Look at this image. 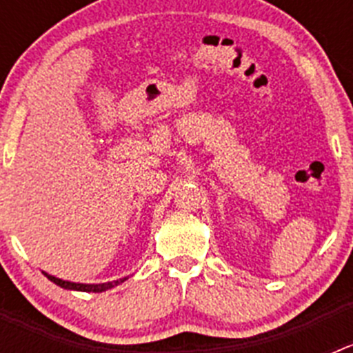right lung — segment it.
Listing matches in <instances>:
<instances>
[{
    "mask_svg": "<svg viewBox=\"0 0 353 353\" xmlns=\"http://www.w3.org/2000/svg\"><path fill=\"white\" fill-rule=\"evenodd\" d=\"M43 276L48 277V279H51L54 285L61 286V288H67V290H79V292H93V293H99V292H105V290L113 288V286L120 285V283H123L127 279V277H123V279H118V281H113V283H101V285H81V283H70V281H63V279H58V277L54 276H49V274L43 272Z\"/></svg>",
    "mask_w": 353,
    "mask_h": 353,
    "instance_id": "add662e5",
    "label": "right lung"
}]
</instances>
